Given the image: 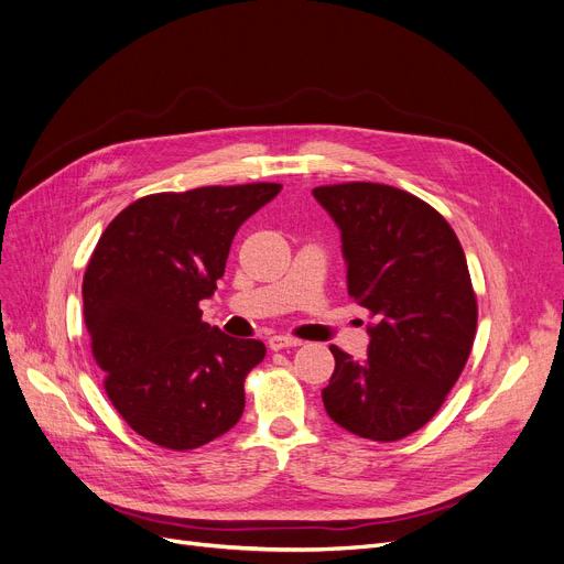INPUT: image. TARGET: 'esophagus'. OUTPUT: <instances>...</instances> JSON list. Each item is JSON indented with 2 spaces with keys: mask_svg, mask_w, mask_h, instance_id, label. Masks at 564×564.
Wrapping results in <instances>:
<instances>
[{
  "mask_svg": "<svg viewBox=\"0 0 564 564\" xmlns=\"http://www.w3.org/2000/svg\"><path fill=\"white\" fill-rule=\"evenodd\" d=\"M297 346H302V340H300V338H292V336L276 334V336L269 338V348H272L274 352L285 350V348H297Z\"/></svg>",
  "mask_w": 564,
  "mask_h": 564,
  "instance_id": "obj_1",
  "label": "esophagus"
}]
</instances>
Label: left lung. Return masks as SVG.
I'll list each match as a JSON object with an SVG mask.
<instances>
[{
    "label": "left lung",
    "mask_w": 564,
    "mask_h": 564,
    "mask_svg": "<svg viewBox=\"0 0 564 564\" xmlns=\"http://www.w3.org/2000/svg\"><path fill=\"white\" fill-rule=\"evenodd\" d=\"M340 230L348 295L376 315L369 357L336 359L323 403L346 431L394 443L445 403L470 357L477 297L452 226L417 195L371 182L313 188Z\"/></svg>",
    "instance_id": "8db88e82"
}]
</instances>
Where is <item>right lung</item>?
I'll use <instances>...</instances> for the list:
<instances>
[{"instance_id":"right-lung-1","label":"right lung","mask_w":564,"mask_h":564,"mask_svg":"<svg viewBox=\"0 0 564 564\" xmlns=\"http://www.w3.org/2000/svg\"><path fill=\"white\" fill-rule=\"evenodd\" d=\"M281 184L154 193L119 212L83 279L85 325L106 394L124 422L165 449H195L243 412V378L264 343L203 323L239 226Z\"/></svg>"}]
</instances>
